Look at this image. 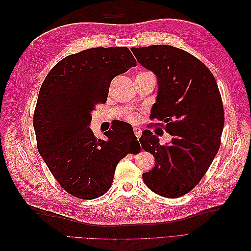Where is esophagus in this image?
I'll return each instance as SVG.
<instances>
[{
  "label": "esophagus",
  "instance_id": "obj_1",
  "mask_svg": "<svg viewBox=\"0 0 251 251\" xmlns=\"http://www.w3.org/2000/svg\"><path fill=\"white\" fill-rule=\"evenodd\" d=\"M134 133H135V136H136V137L139 138L140 136H141V133H142L141 128H140V127H138V126H135V127H134Z\"/></svg>",
  "mask_w": 251,
  "mask_h": 251
}]
</instances>
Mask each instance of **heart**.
<instances>
[{
	"label": "heart",
	"mask_w": 251,
	"mask_h": 251,
	"mask_svg": "<svg viewBox=\"0 0 251 251\" xmlns=\"http://www.w3.org/2000/svg\"><path fill=\"white\" fill-rule=\"evenodd\" d=\"M130 120L132 121V123H137V121L139 120V116L138 115H135V114H134V115L130 116Z\"/></svg>",
	"instance_id": "b5f03b06"
}]
</instances>
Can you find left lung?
Returning a JSON list of instances; mask_svg holds the SVG:
<instances>
[{"instance_id": "left-lung-1", "label": "left lung", "mask_w": 251, "mask_h": 251, "mask_svg": "<svg viewBox=\"0 0 251 251\" xmlns=\"http://www.w3.org/2000/svg\"><path fill=\"white\" fill-rule=\"evenodd\" d=\"M138 63L158 80L151 118L166 124L173 138L161 146L146 130L139 139L155 158L143 173L146 185L165 198H178L199 183L216 157L224 126L222 98L214 75L201 60L169 45L132 48Z\"/></svg>"}]
</instances>
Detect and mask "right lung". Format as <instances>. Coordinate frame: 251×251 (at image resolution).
I'll use <instances>...</instances> for the list:
<instances>
[{
	"label": "right lung",
	"instance_id": "1",
	"mask_svg": "<svg viewBox=\"0 0 251 251\" xmlns=\"http://www.w3.org/2000/svg\"><path fill=\"white\" fill-rule=\"evenodd\" d=\"M135 66L126 47L91 48L63 58L41 87L33 116L37 150L58 183L79 199L107 193L120 159L139 146L126 123L105 132V140L89 127L112 79Z\"/></svg>",
	"mask_w": 251,
	"mask_h": 251
}]
</instances>
